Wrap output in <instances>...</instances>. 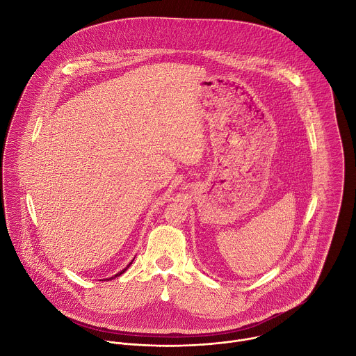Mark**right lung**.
Wrapping results in <instances>:
<instances>
[{
  "label": "right lung",
  "mask_w": 356,
  "mask_h": 356,
  "mask_svg": "<svg viewBox=\"0 0 356 356\" xmlns=\"http://www.w3.org/2000/svg\"><path fill=\"white\" fill-rule=\"evenodd\" d=\"M132 261H134V259H132ZM132 261H131V262H129V264H128V265H127V266H125V268H124V269H122V270H120L119 273H116V275H115V276H112V277H109V279H106V280H112V279H115V277H118V276H120V275H122V273H124V272H125V270H127V269H128V268H129V265H131V264H132Z\"/></svg>",
  "instance_id": "1"
}]
</instances>
